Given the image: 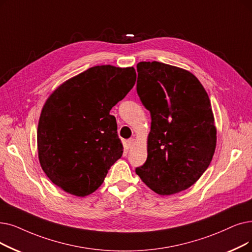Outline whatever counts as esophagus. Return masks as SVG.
Instances as JSON below:
<instances>
[{
  "label": "esophagus",
  "instance_id": "esophagus-1",
  "mask_svg": "<svg viewBox=\"0 0 252 252\" xmlns=\"http://www.w3.org/2000/svg\"><path fill=\"white\" fill-rule=\"evenodd\" d=\"M134 145H135V140L134 139H129V140H127V147L130 149V148H133L134 147Z\"/></svg>",
  "mask_w": 252,
  "mask_h": 252
}]
</instances>
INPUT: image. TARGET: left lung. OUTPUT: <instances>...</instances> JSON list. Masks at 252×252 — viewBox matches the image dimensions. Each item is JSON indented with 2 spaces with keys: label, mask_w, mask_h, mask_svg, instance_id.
I'll list each match as a JSON object with an SVG mask.
<instances>
[{
  "label": "left lung",
  "mask_w": 252,
  "mask_h": 252,
  "mask_svg": "<svg viewBox=\"0 0 252 252\" xmlns=\"http://www.w3.org/2000/svg\"><path fill=\"white\" fill-rule=\"evenodd\" d=\"M137 93L150 112L147 159L136 173L160 195L188 189L209 167L216 126L209 96L188 70L159 62L137 64Z\"/></svg>",
  "instance_id": "8db88e82"
}]
</instances>
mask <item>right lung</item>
<instances>
[{
  "label": "right lung",
  "instance_id": "right-lung-1",
  "mask_svg": "<svg viewBox=\"0 0 252 252\" xmlns=\"http://www.w3.org/2000/svg\"><path fill=\"white\" fill-rule=\"evenodd\" d=\"M133 67L95 65L62 83L39 118L38 157L47 177L65 192L91 194L122 158L124 146L110 110L133 89Z\"/></svg>",
  "mask_w": 252,
  "mask_h": 252
}]
</instances>
